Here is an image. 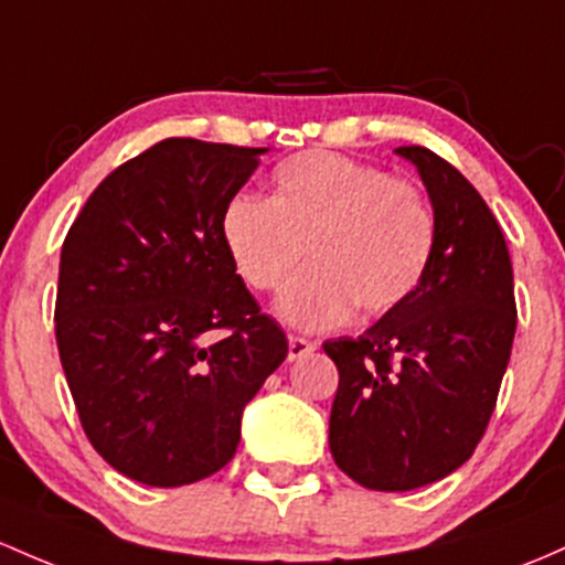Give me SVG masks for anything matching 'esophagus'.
<instances>
[{"mask_svg": "<svg viewBox=\"0 0 565 565\" xmlns=\"http://www.w3.org/2000/svg\"><path fill=\"white\" fill-rule=\"evenodd\" d=\"M316 349V343H311V340H306V338H289V362H297V359H302V356H308V353H311Z\"/></svg>", "mask_w": 565, "mask_h": 565, "instance_id": "34e87169", "label": "esophagus"}]
</instances>
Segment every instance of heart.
<instances>
[{
  "mask_svg": "<svg viewBox=\"0 0 565 565\" xmlns=\"http://www.w3.org/2000/svg\"><path fill=\"white\" fill-rule=\"evenodd\" d=\"M235 270L254 289L281 287L276 313L302 332L392 311L431 263L437 222L415 184L338 152H300L273 171V195H235L222 212Z\"/></svg>",
  "mask_w": 565,
  "mask_h": 565,
  "instance_id": "obj_1",
  "label": "heart"
}]
</instances>
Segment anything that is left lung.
<instances>
[{"instance_id":"1","label":"left lung","mask_w":565,"mask_h":565,"mask_svg":"<svg viewBox=\"0 0 565 565\" xmlns=\"http://www.w3.org/2000/svg\"><path fill=\"white\" fill-rule=\"evenodd\" d=\"M429 192L437 238L415 292L359 338L327 340L340 383L334 463L373 491H413L475 454L510 362L512 263L472 184L426 147H399Z\"/></svg>"}]
</instances>
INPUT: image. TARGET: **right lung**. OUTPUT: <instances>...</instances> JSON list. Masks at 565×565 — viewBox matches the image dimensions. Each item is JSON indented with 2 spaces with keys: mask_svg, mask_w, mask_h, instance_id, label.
Here are the masks:
<instances>
[{
  "mask_svg": "<svg viewBox=\"0 0 565 565\" xmlns=\"http://www.w3.org/2000/svg\"><path fill=\"white\" fill-rule=\"evenodd\" d=\"M268 147L166 139L93 190L61 249L55 340L83 429L117 472H220L287 338L235 273L222 212ZM227 329L222 341L207 332Z\"/></svg>",
  "mask_w": 565,
  "mask_h": 565,
  "instance_id": "1",
  "label": "right lung"
}]
</instances>
